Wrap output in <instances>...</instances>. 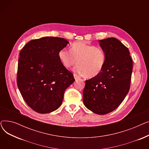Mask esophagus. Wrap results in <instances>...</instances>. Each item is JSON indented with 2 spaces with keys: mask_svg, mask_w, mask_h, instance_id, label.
Listing matches in <instances>:
<instances>
[{
  "mask_svg": "<svg viewBox=\"0 0 149 149\" xmlns=\"http://www.w3.org/2000/svg\"><path fill=\"white\" fill-rule=\"evenodd\" d=\"M74 79H75V80H77V79H80V77L78 76L77 74H74Z\"/></svg>",
  "mask_w": 149,
  "mask_h": 149,
  "instance_id": "esophagus-1",
  "label": "esophagus"
}]
</instances>
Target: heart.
I'll return each instance as SVG.
<instances>
[{
	"mask_svg": "<svg viewBox=\"0 0 149 149\" xmlns=\"http://www.w3.org/2000/svg\"><path fill=\"white\" fill-rule=\"evenodd\" d=\"M58 57L66 68L77 63L75 72L89 79L97 76L102 71L106 60V52L103 48L85 42L74 43L70 51L62 49Z\"/></svg>",
	"mask_w": 149,
	"mask_h": 149,
	"instance_id": "b5f03b06",
	"label": "heart"
}]
</instances>
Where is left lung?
<instances>
[{"mask_svg": "<svg viewBox=\"0 0 149 149\" xmlns=\"http://www.w3.org/2000/svg\"><path fill=\"white\" fill-rule=\"evenodd\" d=\"M106 52L103 69L97 76L86 80L83 103L93 113L104 115L118 107L128 93L133 61L126 46L114 37L99 41Z\"/></svg>", "mask_w": 149, "mask_h": 149, "instance_id": "1", "label": "left lung"}]
</instances>
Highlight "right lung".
I'll return each mask as SVG.
<instances>
[{
    "label": "right lung",
    "instance_id": "1",
    "mask_svg": "<svg viewBox=\"0 0 149 149\" xmlns=\"http://www.w3.org/2000/svg\"><path fill=\"white\" fill-rule=\"evenodd\" d=\"M68 43L63 38L45 37L31 40L20 52L17 86L26 103L38 113L57 110L65 90L75 81L58 57Z\"/></svg>",
    "mask_w": 149,
    "mask_h": 149
}]
</instances>
